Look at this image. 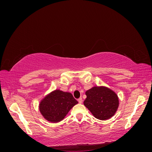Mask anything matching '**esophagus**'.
Instances as JSON below:
<instances>
[{"mask_svg": "<svg viewBox=\"0 0 152 152\" xmlns=\"http://www.w3.org/2000/svg\"><path fill=\"white\" fill-rule=\"evenodd\" d=\"M78 102H79V103L80 104H81V103H82V98H80L78 99Z\"/></svg>", "mask_w": 152, "mask_h": 152, "instance_id": "esophagus-1", "label": "esophagus"}]
</instances>
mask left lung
Instances as JSON below:
<instances>
[{"label":"left lung","mask_w":152,"mask_h":152,"mask_svg":"<svg viewBox=\"0 0 152 152\" xmlns=\"http://www.w3.org/2000/svg\"><path fill=\"white\" fill-rule=\"evenodd\" d=\"M87 98L84 102L94 117L99 120H107L112 117L118 109L119 102L117 94L104 86L93 87L86 92Z\"/></svg>","instance_id":"obj_1"}]
</instances>
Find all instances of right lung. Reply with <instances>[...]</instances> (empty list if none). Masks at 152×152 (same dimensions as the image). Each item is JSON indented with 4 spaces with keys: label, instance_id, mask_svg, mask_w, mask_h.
I'll use <instances>...</instances> for the list:
<instances>
[{
    "label": "right lung",
    "instance_id": "add662e5",
    "mask_svg": "<svg viewBox=\"0 0 152 152\" xmlns=\"http://www.w3.org/2000/svg\"><path fill=\"white\" fill-rule=\"evenodd\" d=\"M77 103L78 102L71 93L56 89L42 99L39 104V110L47 121L56 123L62 121Z\"/></svg>",
    "mask_w": 152,
    "mask_h": 152
}]
</instances>
